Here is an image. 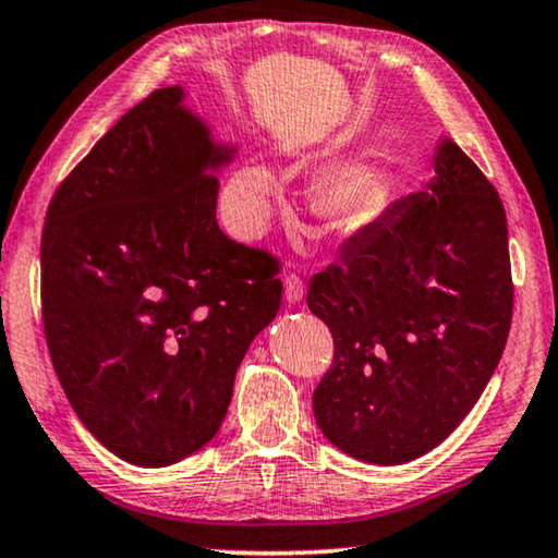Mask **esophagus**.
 <instances>
[{"label":"esophagus","mask_w":558,"mask_h":558,"mask_svg":"<svg viewBox=\"0 0 558 558\" xmlns=\"http://www.w3.org/2000/svg\"><path fill=\"white\" fill-rule=\"evenodd\" d=\"M282 288H286V303L288 305H295V303L303 301L305 286H303V280L298 278V276H288L286 280H282Z\"/></svg>","instance_id":"34e87169"}]
</instances>
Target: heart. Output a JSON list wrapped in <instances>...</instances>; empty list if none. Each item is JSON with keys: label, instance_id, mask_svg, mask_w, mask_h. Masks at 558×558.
Masks as SVG:
<instances>
[{"label": "heart", "instance_id": "b5f03b06", "mask_svg": "<svg viewBox=\"0 0 558 558\" xmlns=\"http://www.w3.org/2000/svg\"><path fill=\"white\" fill-rule=\"evenodd\" d=\"M276 174L263 162L243 165L226 190V218L240 235H255L268 218ZM384 178L365 157L332 165L315 185V213L330 230L355 232L368 226L384 205Z\"/></svg>", "mask_w": 558, "mask_h": 558}]
</instances>
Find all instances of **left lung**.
Instances as JSON below:
<instances>
[{
	"mask_svg": "<svg viewBox=\"0 0 558 558\" xmlns=\"http://www.w3.org/2000/svg\"><path fill=\"white\" fill-rule=\"evenodd\" d=\"M434 180L348 240L307 307L336 340L313 413L338 451L398 465L469 415L501 361L513 286L501 197L444 137Z\"/></svg>",
	"mask_w": 558,
	"mask_h": 558,
	"instance_id": "1",
	"label": "left lung"
}]
</instances>
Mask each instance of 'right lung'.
Returning a JSON list of instances; mask_svg holds the SVG:
<instances>
[{"instance_id": "1", "label": "right lung", "mask_w": 558, "mask_h": 558, "mask_svg": "<svg viewBox=\"0 0 558 558\" xmlns=\"http://www.w3.org/2000/svg\"><path fill=\"white\" fill-rule=\"evenodd\" d=\"M185 87L155 89L70 172L41 232L57 378L107 451L162 469L210 444L238 365L280 311L270 255L215 218L238 147Z\"/></svg>"}]
</instances>
